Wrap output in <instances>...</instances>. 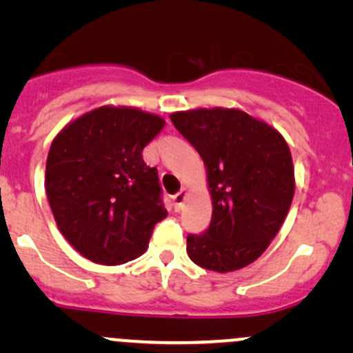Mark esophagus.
Masks as SVG:
<instances>
[{
    "label": "esophagus",
    "instance_id": "obj_1",
    "mask_svg": "<svg viewBox=\"0 0 353 353\" xmlns=\"http://www.w3.org/2000/svg\"><path fill=\"white\" fill-rule=\"evenodd\" d=\"M185 196H188V192H185L184 189H181L179 192L174 194V196H172L174 209H176V210H181L182 209V205H184V201H185Z\"/></svg>",
    "mask_w": 353,
    "mask_h": 353
}]
</instances>
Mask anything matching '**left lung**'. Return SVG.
<instances>
[{"label": "left lung", "mask_w": 353, "mask_h": 353, "mask_svg": "<svg viewBox=\"0 0 353 353\" xmlns=\"http://www.w3.org/2000/svg\"><path fill=\"white\" fill-rule=\"evenodd\" d=\"M171 121L204 161L212 196L209 228L188 236L190 261L216 272L252 264L292 204L289 145L269 124L237 109L174 112Z\"/></svg>", "instance_id": "8db88e82"}]
</instances>
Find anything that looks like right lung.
<instances>
[{"mask_svg":"<svg viewBox=\"0 0 353 353\" xmlns=\"http://www.w3.org/2000/svg\"><path fill=\"white\" fill-rule=\"evenodd\" d=\"M164 119L129 108H99L72 121L52 141L46 194L66 241L96 264L117 265L148 249L168 216L157 169L143 149Z\"/></svg>","mask_w":353,"mask_h":353,"instance_id":"1","label":"right lung"}]
</instances>
